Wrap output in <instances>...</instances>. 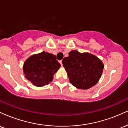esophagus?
I'll return each mask as SVG.
<instances>
[{"instance_id":"1","label":"esophagus","mask_w":128,"mask_h":128,"mask_svg":"<svg viewBox=\"0 0 128 128\" xmlns=\"http://www.w3.org/2000/svg\"><path fill=\"white\" fill-rule=\"evenodd\" d=\"M59 62L60 63V64H61V66H62V61H61H61H59Z\"/></svg>"}]
</instances>
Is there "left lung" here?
Here are the masks:
<instances>
[{"label": "left lung", "mask_w": 128, "mask_h": 128, "mask_svg": "<svg viewBox=\"0 0 128 128\" xmlns=\"http://www.w3.org/2000/svg\"><path fill=\"white\" fill-rule=\"evenodd\" d=\"M63 66L68 74L70 82L79 89L86 90L99 81L104 66L96 56L77 50L69 52L62 60Z\"/></svg>", "instance_id": "obj_1"}]
</instances>
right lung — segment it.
Listing matches in <instances>:
<instances>
[{
  "label": "right lung",
  "mask_w": 128,
  "mask_h": 128,
  "mask_svg": "<svg viewBox=\"0 0 128 128\" xmlns=\"http://www.w3.org/2000/svg\"><path fill=\"white\" fill-rule=\"evenodd\" d=\"M56 56L42 52L30 56L24 63L26 78L37 86H42L52 80L54 74L60 67Z\"/></svg>",
  "instance_id": "1"
}]
</instances>
